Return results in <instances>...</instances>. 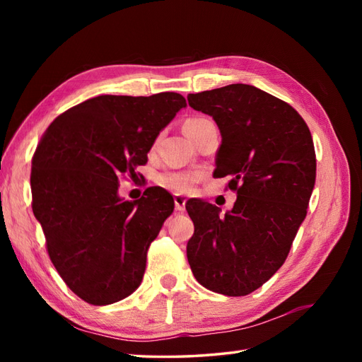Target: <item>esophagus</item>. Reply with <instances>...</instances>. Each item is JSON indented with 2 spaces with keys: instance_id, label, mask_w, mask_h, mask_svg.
Masks as SVG:
<instances>
[{
  "instance_id": "34e87169",
  "label": "esophagus",
  "mask_w": 362,
  "mask_h": 362,
  "mask_svg": "<svg viewBox=\"0 0 362 362\" xmlns=\"http://www.w3.org/2000/svg\"><path fill=\"white\" fill-rule=\"evenodd\" d=\"M185 199L184 196H181V194H177L173 198V202H175V211H178V213H182L184 210H185Z\"/></svg>"
}]
</instances>
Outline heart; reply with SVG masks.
Returning a JSON list of instances; mask_svg holds the SVG:
<instances>
[{"label": "heart", "mask_w": 362, "mask_h": 362, "mask_svg": "<svg viewBox=\"0 0 362 362\" xmlns=\"http://www.w3.org/2000/svg\"><path fill=\"white\" fill-rule=\"evenodd\" d=\"M206 117H190L185 120L184 129L189 136L193 134L194 129H198L202 124L206 122ZM201 175L193 170H169L163 172L158 177V184L161 187L168 189L173 193H189L194 184L199 181Z\"/></svg>", "instance_id": "b5f03b06"}]
</instances>
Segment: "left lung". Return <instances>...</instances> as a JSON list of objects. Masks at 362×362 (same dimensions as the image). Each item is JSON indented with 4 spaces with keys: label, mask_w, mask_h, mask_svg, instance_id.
Here are the masks:
<instances>
[{
    "label": "left lung",
    "mask_w": 362,
    "mask_h": 362,
    "mask_svg": "<svg viewBox=\"0 0 362 362\" xmlns=\"http://www.w3.org/2000/svg\"><path fill=\"white\" fill-rule=\"evenodd\" d=\"M189 105L213 116L222 145L216 178L237 192L221 216L199 199L185 208L194 225L187 259L201 286L225 296L259 288L284 264L306 216L315 182L308 125L279 98L249 84L189 93Z\"/></svg>",
    "instance_id": "8db88e82"
}]
</instances>
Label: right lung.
Segmentation results:
<instances>
[{
  "label": "right lung",
  "mask_w": 362,
  "mask_h": 362,
  "mask_svg": "<svg viewBox=\"0 0 362 362\" xmlns=\"http://www.w3.org/2000/svg\"><path fill=\"white\" fill-rule=\"evenodd\" d=\"M184 96L101 95L52 120L31 158L33 213L64 284L90 305L125 299L144 278L149 245L173 211V198L149 187L137 201L117 196Z\"/></svg>",
  "instance_id": "right-lung-1"
}]
</instances>
